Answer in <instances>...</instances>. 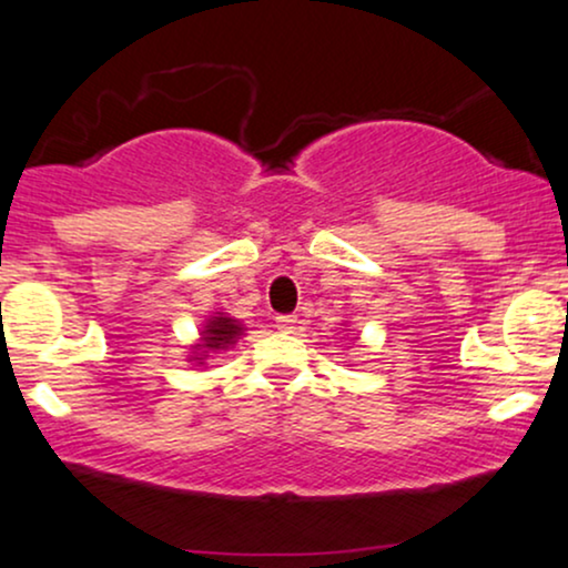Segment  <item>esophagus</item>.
I'll list each match as a JSON object with an SVG mask.
<instances>
[{"label": "esophagus", "instance_id": "1", "mask_svg": "<svg viewBox=\"0 0 568 568\" xmlns=\"http://www.w3.org/2000/svg\"><path fill=\"white\" fill-rule=\"evenodd\" d=\"M296 315H277L275 317V325H277V331H283V334H291L293 328H296Z\"/></svg>", "mask_w": 568, "mask_h": 568}]
</instances>
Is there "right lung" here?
<instances>
[{"label": "right lung", "instance_id": "1", "mask_svg": "<svg viewBox=\"0 0 568 568\" xmlns=\"http://www.w3.org/2000/svg\"><path fill=\"white\" fill-rule=\"evenodd\" d=\"M243 325L240 321H234V317L224 315V312H216V315H211L202 325L200 331V342L194 344V355L192 361L202 363L207 357V352H221V349H230L234 342H237L240 336H243Z\"/></svg>", "mask_w": 568, "mask_h": 568}]
</instances>
